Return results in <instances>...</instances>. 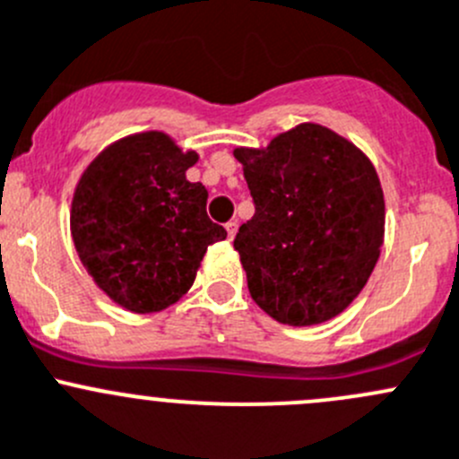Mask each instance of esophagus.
<instances>
[{"mask_svg": "<svg viewBox=\"0 0 459 459\" xmlns=\"http://www.w3.org/2000/svg\"><path fill=\"white\" fill-rule=\"evenodd\" d=\"M226 233H229V239H235V235H238V221H229L226 224Z\"/></svg>", "mask_w": 459, "mask_h": 459, "instance_id": "1", "label": "esophagus"}]
</instances>
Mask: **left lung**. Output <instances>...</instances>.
I'll use <instances>...</instances> for the list:
<instances>
[{
  "mask_svg": "<svg viewBox=\"0 0 459 459\" xmlns=\"http://www.w3.org/2000/svg\"><path fill=\"white\" fill-rule=\"evenodd\" d=\"M233 155L255 202V215L235 235L251 298L289 326L340 316L384 244V193L371 160L311 122Z\"/></svg>",
  "mask_w": 459,
  "mask_h": 459,
  "instance_id": "1",
  "label": "left lung"
}]
</instances>
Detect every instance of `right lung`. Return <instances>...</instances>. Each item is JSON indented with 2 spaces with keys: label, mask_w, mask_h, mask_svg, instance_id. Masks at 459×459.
I'll return each mask as SVG.
<instances>
[{
  "label": "right lung",
  "mask_w": 459,
  "mask_h": 459,
  "mask_svg": "<svg viewBox=\"0 0 459 459\" xmlns=\"http://www.w3.org/2000/svg\"><path fill=\"white\" fill-rule=\"evenodd\" d=\"M195 151L143 131L106 146L77 182L71 235L97 286L131 313H160L193 286L204 253L226 239L206 215L208 191L188 182Z\"/></svg>",
  "instance_id": "obj_1"
}]
</instances>
